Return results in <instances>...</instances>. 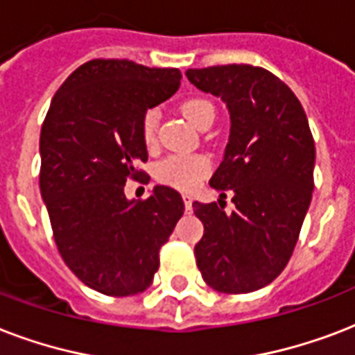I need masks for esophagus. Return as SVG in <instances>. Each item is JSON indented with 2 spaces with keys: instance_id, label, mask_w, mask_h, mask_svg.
Masks as SVG:
<instances>
[{
  "instance_id": "1",
  "label": "esophagus",
  "mask_w": 355,
  "mask_h": 355,
  "mask_svg": "<svg viewBox=\"0 0 355 355\" xmlns=\"http://www.w3.org/2000/svg\"><path fill=\"white\" fill-rule=\"evenodd\" d=\"M183 202H185L187 211H191V209H192V198L187 196V194H183Z\"/></svg>"
}]
</instances>
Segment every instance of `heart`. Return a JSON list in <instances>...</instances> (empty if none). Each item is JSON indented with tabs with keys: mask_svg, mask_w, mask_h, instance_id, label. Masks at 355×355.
Listing matches in <instances>:
<instances>
[{
	"mask_svg": "<svg viewBox=\"0 0 355 355\" xmlns=\"http://www.w3.org/2000/svg\"><path fill=\"white\" fill-rule=\"evenodd\" d=\"M181 112L192 125L198 129L202 128L203 123L207 122L209 118L215 120V107L211 105L207 100L202 98H194V100H187L181 105ZM159 112L155 109L146 111L142 118V139L146 142V146L155 144V131H157ZM211 170V161L209 157L202 153H194V155H170L163 159L161 163L155 166V180L163 185L174 187L178 191H192L196 189L205 175Z\"/></svg>",
	"mask_w": 355,
	"mask_h": 355,
	"instance_id": "1",
	"label": "heart"
}]
</instances>
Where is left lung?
Masks as SVG:
<instances>
[{
  "instance_id": "8db88e82",
  "label": "left lung",
  "mask_w": 355,
  "mask_h": 355,
  "mask_svg": "<svg viewBox=\"0 0 355 355\" xmlns=\"http://www.w3.org/2000/svg\"><path fill=\"white\" fill-rule=\"evenodd\" d=\"M196 89L220 98L230 112L224 159L209 185L232 191L235 211L194 202L203 237L196 265L211 289L252 293L289 263L313 194L315 142L295 92L265 68L250 64L187 70Z\"/></svg>"
}]
</instances>
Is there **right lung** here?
<instances>
[{"mask_svg":"<svg viewBox=\"0 0 355 355\" xmlns=\"http://www.w3.org/2000/svg\"><path fill=\"white\" fill-rule=\"evenodd\" d=\"M178 68L94 59L55 92L40 131V194L60 257L107 296H133L152 285L159 250L185 211L172 187L128 200L123 187L148 161L142 118L175 94ZM142 178L140 181H146Z\"/></svg>","mask_w":355,"mask_h":355,"instance_id":"add662e5","label":"right lung"}]
</instances>
